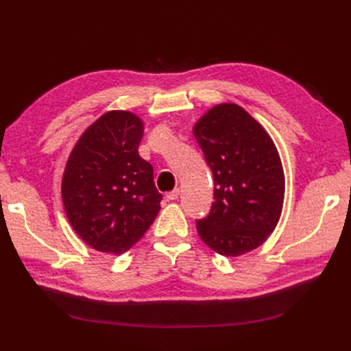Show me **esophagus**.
Segmentation results:
<instances>
[{
    "label": "esophagus",
    "mask_w": 351,
    "mask_h": 351,
    "mask_svg": "<svg viewBox=\"0 0 351 351\" xmlns=\"http://www.w3.org/2000/svg\"><path fill=\"white\" fill-rule=\"evenodd\" d=\"M166 197H167V200H176L178 197H180V190H173V191L167 193Z\"/></svg>",
    "instance_id": "esophagus-1"
}]
</instances>
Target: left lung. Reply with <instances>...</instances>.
<instances>
[{"label": "left lung", "instance_id": "obj_1", "mask_svg": "<svg viewBox=\"0 0 351 351\" xmlns=\"http://www.w3.org/2000/svg\"><path fill=\"white\" fill-rule=\"evenodd\" d=\"M214 176V204L197 234L221 256H240L267 241L280 219L285 175L270 134L232 102L210 108L193 126Z\"/></svg>", "mask_w": 351, "mask_h": 351}]
</instances>
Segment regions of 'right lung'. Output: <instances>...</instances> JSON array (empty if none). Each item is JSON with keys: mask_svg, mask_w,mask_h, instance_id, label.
<instances>
[{"mask_svg": "<svg viewBox=\"0 0 351 351\" xmlns=\"http://www.w3.org/2000/svg\"><path fill=\"white\" fill-rule=\"evenodd\" d=\"M143 131V121L131 111H107L81 134L66 162V217L98 252L130 250L161 210L154 169L138 155Z\"/></svg>", "mask_w": 351, "mask_h": 351, "instance_id": "obj_1", "label": "right lung"}]
</instances>
